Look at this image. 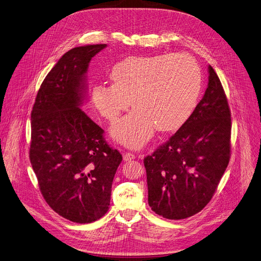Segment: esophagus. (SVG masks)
Instances as JSON below:
<instances>
[{
    "label": "esophagus",
    "mask_w": 261,
    "mask_h": 261,
    "mask_svg": "<svg viewBox=\"0 0 261 261\" xmlns=\"http://www.w3.org/2000/svg\"><path fill=\"white\" fill-rule=\"evenodd\" d=\"M136 156L133 154V153H129V152H126L123 154V160L124 161H130L133 159H135Z\"/></svg>",
    "instance_id": "esophagus-1"
}]
</instances>
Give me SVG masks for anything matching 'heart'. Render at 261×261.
Segmentation results:
<instances>
[{"mask_svg": "<svg viewBox=\"0 0 261 261\" xmlns=\"http://www.w3.org/2000/svg\"><path fill=\"white\" fill-rule=\"evenodd\" d=\"M112 85L97 84L92 101L100 114L114 121L130 105L135 109L116 121L111 135L120 144L138 149L154 128L170 132L181 126L194 111L201 91V70L186 54L129 56L115 63Z\"/></svg>", "mask_w": 261, "mask_h": 261, "instance_id": "heart-1", "label": "heart"}]
</instances>
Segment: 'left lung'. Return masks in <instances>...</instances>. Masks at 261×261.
I'll list each match as a JSON object with an SVG mask.
<instances>
[{
    "mask_svg": "<svg viewBox=\"0 0 261 261\" xmlns=\"http://www.w3.org/2000/svg\"><path fill=\"white\" fill-rule=\"evenodd\" d=\"M202 100L179 129L144 158L148 203L158 215L184 219L211 200L230 156L231 119L227 99L208 66Z\"/></svg>",
    "mask_w": 261,
    "mask_h": 261,
    "instance_id": "8db88e82",
    "label": "left lung"
}]
</instances>
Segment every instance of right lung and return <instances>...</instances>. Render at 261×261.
<instances>
[{
    "instance_id": "obj_1",
    "label": "right lung",
    "mask_w": 261,
    "mask_h": 261,
    "mask_svg": "<svg viewBox=\"0 0 261 261\" xmlns=\"http://www.w3.org/2000/svg\"><path fill=\"white\" fill-rule=\"evenodd\" d=\"M106 44L66 52L48 73L32 111L30 159L40 190L62 217L90 223L109 209L121 154L82 109L92 58Z\"/></svg>"
}]
</instances>
